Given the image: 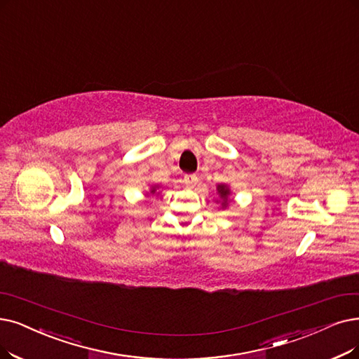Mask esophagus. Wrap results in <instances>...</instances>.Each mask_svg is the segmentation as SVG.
Here are the masks:
<instances>
[{
    "instance_id": "obj_1",
    "label": "esophagus",
    "mask_w": 359,
    "mask_h": 359,
    "mask_svg": "<svg viewBox=\"0 0 359 359\" xmlns=\"http://www.w3.org/2000/svg\"><path fill=\"white\" fill-rule=\"evenodd\" d=\"M184 182H185V185H187V187H194V185L198 182V178H197L196 174H189V175L184 177Z\"/></svg>"
}]
</instances>
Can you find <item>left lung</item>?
Instances as JSON below:
<instances>
[{
	"instance_id": "left-lung-1",
	"label": "left lung",
	"mask_w": 359,
	"mask_h": 359,
	"mask_svg": "<svg viewBox=\"0 0 359 359\" xmlns=\"http://www.w3.org/2000/svg\"><path fill=\"white\" fill-rule=\"evenodd\" d=\"M218 191H219V194H221V198H222V205L224 206H226L228 205V196H229V190L226 189V185H219L218 187Z\"/></svg>"
}]
</instances>
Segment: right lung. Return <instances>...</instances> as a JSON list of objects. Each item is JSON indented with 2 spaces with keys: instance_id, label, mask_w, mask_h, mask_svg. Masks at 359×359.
Here are the masks:
<instances>
[{
  "instance_id": "obj_1",
  "label": "right lung",
  "mask_w": 359,
  "mask_h": 359,
  "mask_svg": "<svg viewBox=\"0 0 359 359\" xmlns=\"http://www.w3.org/2000/svg\"><path fill=\"white\" fill-rule=\"evenodd\" d=\"M151 193H154V190H153V191H151Z\"/></svg>"
}]
</instances>
